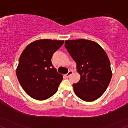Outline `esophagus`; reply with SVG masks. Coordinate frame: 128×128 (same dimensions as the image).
Masks as SVG:
<instances>
[{
	"label": "esophagus",
	"mask_w": 128,
	"mask_h": 128,
	"mask_svg": "<svg viewBox=\"0 0 128 128\" xmlns=\"http://www.w3.org/2000/svg\"><path fill=\"white\" fill-rule=\"evenodd\" d=\"M72 73H73V72H72V70H70V71H69L68 73L66 75V76L67 78H68V77H69L70 76V75H72Z\"/></svg>",
	"instance_id": "obj_1"
}]
</instances>
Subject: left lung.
Here are the masks:
<instances>
[{"instance_id":"8db88e82","label":"left lung","mask_w":128,"mask_h":128,"mask_svg":"<svg viewBox=\"0 0 128 128\" xmlns=\"http://www.w3.org/2000/svg\"><path fill=\"white\" fill-rule=\"evenodd\" d=\"M64 47L81 76L73 84L75 94L86 102L97 100L106 90L112 76L106 53L97 42L85 39L66 40Z\"/></svg>"}]
</instances>
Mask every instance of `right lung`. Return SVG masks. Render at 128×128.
Segmentation results:
<instances>
[{
  "label": "right lung",
  "instance_id": "right-lung-1",
  "mask_svg": "<svg viewBox=\"0 0 128 128\" xmlns=\"http://www.w3.org/2000/svg\"><path fill=\"white\" fill-rule=\"evenodd\" d=\"M64 42L42 39L31 42L24 50L16 73L22 88L31 97L44 100L58 91L63 75L58 73L51 59Z\"/></svg>",
  "mask_w": 128,
  "mask_h": 128
}]
</instances>
